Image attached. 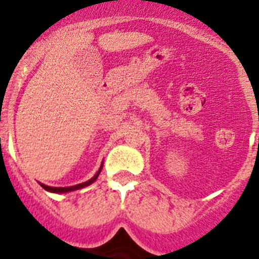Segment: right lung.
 <instances>
[{"label":"right lung","instance_id":"right-lung-1","mask_svg":"<svg viewBox=\"0 0 259 259\" xmlns=\"http://www.w3.org/2000/svg\"><path fill=\"white\" fill-rule=\"evenodd\" d=\"M101 168H102V164L101 167H100V170H98V172L96 174L95 176H93L92 179L88 180V182L85 183H81V184H77V185H72V187H66V188H56V187H49V185H45V184H41V187L45 189V191L48 192H53V193H67V192H72V191H76V189H81L84 188V187H88L89 184H92L93 182H95L96 179L98 178V175H100V172H101Z\"/></svg>","mask_w":259,"mask_h":259}]
</instances>
